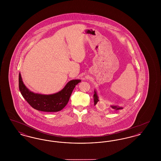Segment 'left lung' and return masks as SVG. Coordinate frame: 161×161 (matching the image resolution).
<instances>
[{"label":"left lung","mask_w":161,"mask_h":161,"mask_svg":"<svg viewBox=\"0 0 161 161\" xmlns=\"http://www.w3.org/2000/svg\"><path fill=\"white\" fill-rule=\"evenodd\" d=\"M95 93L93 95V101H94V104L95 106L98 103V102L99 101L98 100V95L96 91H95ZM111 107L113 108V109H115V110H119V109H121L123 108V107H118L117 106H111Z\"/></svg>","instance_id":"left-lung-1"}]
</instances>
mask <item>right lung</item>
Masks as SVG:
<instances>
[{
	"instance_id": "obj_1",
	"label": "right lung",
	"mask_w": 161,
	"mask_h": 161,
	"mask_svg": "<svg viewBox=\"0 0 161 161\" xmlns=\"http://www.w3.org/2000/svg\"><path fill=\"white\" fill-rule=\"evenodd\" d=\"M80 82V80H71L60 92L51 95H42L30 91L23 84L20 73L19 75V90L23 98L32 108L47 112H58L65 107L74 89Z\"/></svg>"
}]
</instances>
